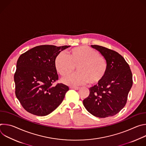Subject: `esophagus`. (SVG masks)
<instances>
[{"instance_id": "obj_1", "label": "esophagus", "mask_w": 146, "mask_h": 146, "mask_svg": "<svg viewBox=\"0 0 146 146\" xmlns=\"http://www.w3.org/2000/svg\"><path fill=\"white\" fill-rule=\"evenodd\" d=\"M70 88L71 89H74V90H80V87H70Z\"/></svg>"}]
</instances>
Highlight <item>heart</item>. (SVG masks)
Segmentation results:
<instances>
[{"label":"heart","mask_w":146,"mask_h":146,"mask_svg":"<svg viewBox=\"0 0 146 146\" xmlns=\"http://www.w3.org/2000/svg\"><path fill=\"white\" fill-rule=\"evenodd\" d=\"M54 66L62 76L72 73L76 67L78 73L62 80L69 86H79L87 82L91 86L99 84L105 78L108 67L105 57L86 46L70 49L67 51V56L64 53L58 54L54 59Z\"/></svg>","instance_id":"1"}]
</instances>
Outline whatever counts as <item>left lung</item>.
I'll return each mask as SVG.
<instances>
[{"mask_svg": "<svg viewBox=\"0 0 146 146\" xmlns=\"http://www.w3.org/2000/svg\"><path fill=\"white\" fill-rule=\"evenodd\" d=\"M91 47L106 58L108 67L102 81L90 88V95L83 100V105L95 117L113 116L126 105L133 84L132 72L126 60L117 52L98 45Z\"/></svg>", "mask_w": 146, "mask_h": 146, "instance_id": "8db88e82", "label": "left lung"}]
</instances>
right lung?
<instances>
[{
	"label": "right lung",
	"mask_w": 146,
	"mask_h": 146,
	"mask_svg": "<svg viewBox=\"0 0 146 146\" xmlns=\"http://www.w3.org/2000/svg\"><path fill=\"white\" fill-rule=\"evenodd\" d=\"M69 46H36L21 55L14 76L15 95L24 109L38 116H45L63 101L69 87L58 80L54 66L55 56Z\"/></svg>",
	"instance_id": "obj_1"
}]
</instances>
